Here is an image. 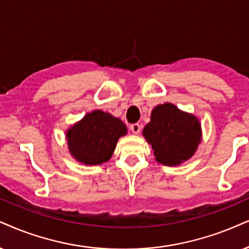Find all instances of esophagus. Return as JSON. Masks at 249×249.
I'll return each mask as SVG.
<instances>
[{
    "mask_svg": "<svg viewBox=\"0 0 249 249\" xmlns=\"http://www.w3.org/2000/svg\"><path fill=\"white\" fill-rule=\"evenodd\" d=\"M130 128H131V131L133 132L134 134L140 133V131H141V126H140V124H138V123H135V124H132L131 126H130Z\"/></svg>",
    "mask_w": 249,
    "mask_h": 249,
    "instance_id": "1",
    "label": "esophagus"
}]
</instances>
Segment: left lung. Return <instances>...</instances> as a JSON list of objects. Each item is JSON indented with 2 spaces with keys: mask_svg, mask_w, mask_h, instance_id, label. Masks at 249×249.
<instances>
[{
  "mask_svg": "<svg viewBox=\"0 0 249 249\" xmlns=\"http://www.w3.org/2000/svg\"><path fill=\"white\" fill-rule=\"evenodd\" d=\"M143 137L152 144L156 161L178 165L193 156L201 142V125L193 115L182 112L171 103L157 106Z\"/></svg>",
  "mask_w": 249,
  "mask_h": 249,
  "instance_id": "1",
  "label": "left lung"
}]
</instances>
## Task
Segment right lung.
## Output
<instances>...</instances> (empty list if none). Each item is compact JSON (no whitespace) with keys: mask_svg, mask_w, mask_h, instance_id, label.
I'll return each mask as SVG.
<instances>
[{"mask_svg":"<svg viewBox=\"0 0 249 249\" xmlns=\"http://www.w3.org/2000/svg\"><path fill=\"white\" fill-rule=\"evenodd\" d=\"M126 132L127 128L121 119L95 110L68 131L69 150L84 164H102L111 157L118 139Z\"/></svg>","mask_w":249,"mask_h":249,"instance_id":"right-lung-1","label":"right lung"}]
</instances>
